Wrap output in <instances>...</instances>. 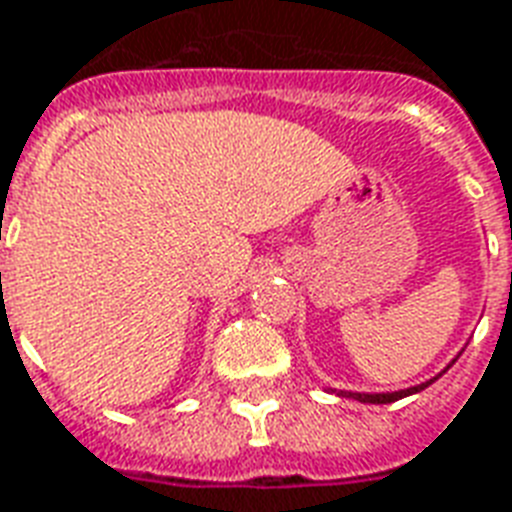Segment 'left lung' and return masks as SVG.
<instances>
[{
	"label": "left lung",
	"mask_w": 512,
	"mask_h": 512,
	"mask_svg": "<svg viewBox=\"0 0 512 512\" xmlns=\"http://www.w3.org/2000/svg\"><path fill=\"white\" fill-rule=\"evenodd\" d=\"M454 362H451V365H454ZM451 365H448V368H451ZM446 370H443V373H446ZM443 373H438V376H443ZM438 376L429 378V381H424V384H419V386H408V389H400V392H346V389H341L338 395H341V397H354V400H360V403H373V405L395 403V400H403V397L416 395V392H421V389H427V386L432 384V381H438Z\"/></svg>",
	"instance_id": "8db88e82"
}]
</instances>
